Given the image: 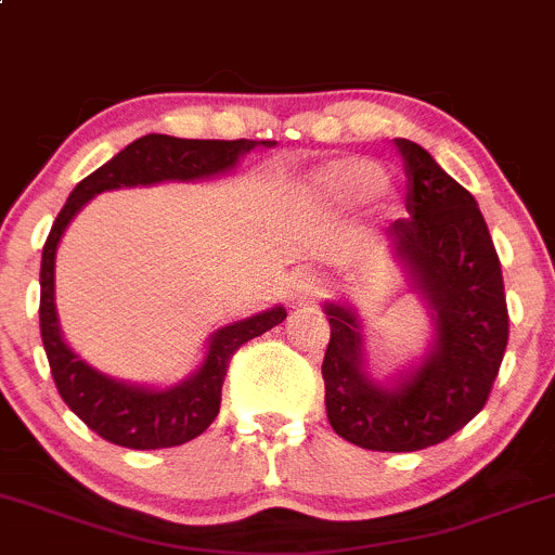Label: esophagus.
Wrapping results in <instances>:
<instances>
[{"instance_id":"esophagus-1","label":"esophagus","mask_w":555,"mask_h":555,"mask_svg":"<svg viewBox=\"0 0 555 555\" xmlns=\"http://www.w3.org/2000/svg\"><path fill=\"white\" fill-rule=\"evenodd\" d=\"M293 297L297 302H313L317 297H322V284L313 276H300L293 284Z\"/></svg>"}]
</instances>
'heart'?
I'll list each match as a JSON object with an SVG mask.
<instances>
[{"label": "heart", "instance_id": "1", "mask_svg": "<svg viewBox=\"0 0 555 555\" xmlns=\"http://www.w3.org/2000/svg\"><path fill=\"white\" fill-rule=\"evenodd\" d=\"M383 180V170L377 165H372V162L346 159L326 167L319 183L335 199H364V196L375 194L380 189Z\"/></svg>", "mask_w": 555, "mask_h": 555}]
</instances>
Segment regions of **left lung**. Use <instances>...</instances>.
I'll list each match as a JSON object with an SVG mask.
<instances>
[{
	"mask_svg": "<svg viewBox=\"0 0 555 555\" xmlns=\"http://www.w3.org/2000/svg\"><path fill=\"white\" fill-rule=\"evenodd\" d=\"M406 172V212L388 238L436 319V346L396 388L364 372L359 322L326 302L322 377L326 417L351 444L417 452L457 434L492 393L508 346V302L498 249L478 204L417 143L396 138Z\"/></svg>",
	"mask_w": 555,
	"mask_h": 555,
	"instance_id": "1",
	"label": "left lung"
}]
</instances>
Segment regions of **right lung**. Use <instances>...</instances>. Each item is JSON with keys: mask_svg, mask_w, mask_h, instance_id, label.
Wrapping results in <instances>:
<instances>
[{"mask_svg": "<svg viewBox=\"0 0 555 555\" xmlns=\"http://www.w3.org/2000/svg\"><path fill=\"white\" fill-rule=\"evenodd\" d=\"M255 145L271 149V140H185L170 135H143L87 175L57 212L42 249L39 273V330L52 380L68 410L101 439L127 449L180 447L209 428L220 412V393L233 353L253 337L287 319L284 308L258 313L244 322L218 330L209 340V353L194 377L167 390L135 388L116 383L87 366L63 343L55 317V249L74 215L101 191L121 185H151L159 180H196L231 170L236 159Z\"/></svg>", "mask_w": 555, "mask_h": 555, "instance_id": "obj_1", "label": "right lung"}]
</instances>
